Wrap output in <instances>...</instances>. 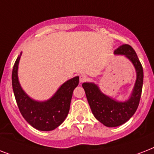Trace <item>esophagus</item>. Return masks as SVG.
I'll return each mask as SVG.
<instances>
[{"instance_id":"esophagus-1","label":"esophagus","mask_w":154,"mask_h":154,"mask_svg":"<svg viewBox=\"0 0 154 154\" xmlns=\"http://www.w3.org/2000/svg\"><path fill=\"white\" fill-rule=\"evenodd\" d=\"M87 80H88V77H87L86 75H81L80 76V82L83 83V82H86Z\"/></svg>"}]
</instances>
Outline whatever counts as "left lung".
I'll return each instance as SVG.
<instances>
[{"instance_id":"obj_1","label":"left lung","mask_w":154,"mask_h":154,"mask_svg":"<svg viewBox=\"0 0 154 154\" xmlns=\"http://www.w3.org/2000/svg\"><path fill=\"white\" fill-rule=\"evenodd\" d=\"M129 58L136 69L137 80L131 97L125 102H117L105 96L93 83H83L87 100L93 114L107 127H116L129 121L138 107L143 85V68L136 52L129 45H123L114 51Z\"/></svg>"}]
</instances>
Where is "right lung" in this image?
I'll use <instances>...</instances> for the list:
<instances>
[{
  "label": "right lung",
  "instance_id": "obj_1",
  "mask_svg": "<svg viewBox=\"0 0 154 154\" xmlns=\"http://www.w3.org/2000/svg\"><path fill=\"white\" fill-rule=\"evenodd\" d=\"M18 56L12 72V85L16 101L20 113L33 128L42 131L56 129L67 117L73 89L78 85L79 77H75L61 85L55 95L44 102H37L25 94L20 87L17 77Z\"/></svg>",
  "mask_w": 154,
  "mask_h": 154
}]
</instances>
